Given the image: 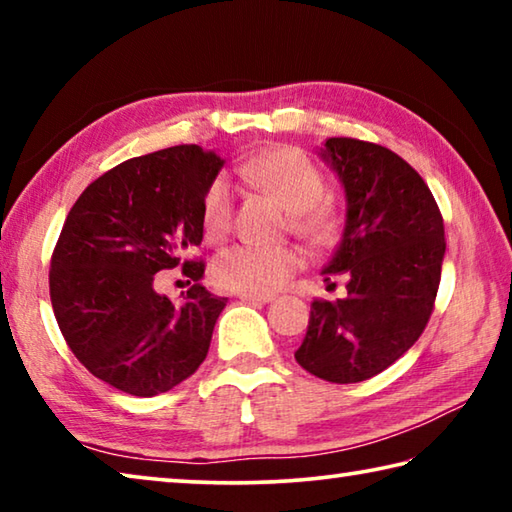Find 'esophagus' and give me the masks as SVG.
Listing matches in <instances>:
<instances>
[{"instance_id": "esophagus-1", "label": "esophagus", "mask_w": 512, "mask_h": 512, "mask_svg": "<svg viewBox=\"0 0 512 512\" xmlns=\"http://www.w3.org/2000/svg\"><path fill=\"white\" fill-rule=\"evenodd\" d=\"M239 298L244 302H262V305L273 302V296H255V293H239Z\"/></svg>"}]
</instances>
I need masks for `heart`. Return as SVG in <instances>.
Listing matches in <instances>:
<instances>
[{
	"label": "heart",
	"mask_w": 512,
	"mask_h": 512,
	"mask_svg": "<svg viewBox=\"0 0 512 512\" xmlns=\"http://www.w3.org/2000/svg\"><path fill=\"white\" fill-rule=\"evenodd\" d=\"M244 176L273 194L289 212L300 235L327 241L336 228L332 207L323 203L325 178L307 153L293 146H277L248 160ZM235 189L225 176L214 178L203 196L201 221L207 241H223L232 228ZM298 250L289 246H232L216 255L212 277L219 287L255 296H271L300 268Z\"/></svg>",
	"instance_id": "obj_1"
}]
</instances>
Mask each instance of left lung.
I'll use <instances>...</instances> for the list:
<instances>
[{
    "label": "left lung",
    "instance_id": "left-lung-1",
    "mask_svg": "<svg viewBox=\"0 0 512 512\" xmlns=\"http://www.w3.org/2000/svg\"><path fill=\"white\" fill-rule=\"evenodd\" d=\"M320 158L345 194L343 237L323 275L348 277V298L311 302L296 361L325 381L357 384L400 359L427 327L445 228L420 173L386 146L329 137Z\"/></svg>",
    "mask_w": 512,
    "mask_h": 512
}]
</instances>
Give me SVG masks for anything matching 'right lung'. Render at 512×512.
Here are the masks:
<instances>
[{"label":"right lung","instance_id":"right-lung-1","mask_svg":"<svg viewBox=\"0 0 512 512\" xmlns=\"http://www.w3.org/2000/svg\"><path fill=\"white\" fill-rule=\"evenodd\" d=\"M196 144L126 160L69 210L51 257V307L69 350L94 377L153 397L194 375L228 298L201 282L203 196L223 167ZM183 265L195 287L180 303L154 291L155 272Z\"/></svg>","mask_w":512,"mask_h":512}]
</instances>
